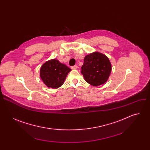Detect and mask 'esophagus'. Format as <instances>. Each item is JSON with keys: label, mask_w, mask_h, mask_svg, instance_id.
<instances>
[{"label": "esophagus", "mask_w": 150, "mask_h": 150, "mask_svg": "<svg viewBox=\"0 0 150 150\" xmlns=\"http://www.w3.org/2000/svg\"><path fill=\"white\" fill-rule=\"evenodd\" d=\"M78 68V67L76 66V65H74V66H73V67H71V69H77Z\"/></svg>", "instance_id": "obj_1"}]
</instances>
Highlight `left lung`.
Here are the masks:
<instances>
[{"label":"left lung","mask_w":150,"mask_h":150,"mask_svg":"<svg viewBox=\"0 0 150 150\" xmlns=\"http://www.w3.org/2000/svg\"><path fill=\"white\" fill-rule=\"evenodd\" d=\"M111 71L112 64L105 54L95 52L84 57L81 74L93 86H99L107 82Z\"/></svg>","instance_id":"left-lung-1"}]
</instances>
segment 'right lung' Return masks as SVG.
Returning <instances> with one entry per match:
<instances>
[{
    "label": "right lung",
    "instance_id": "right-lung-1",
    "mask_svg": "<svg viewBox=\"0 0 150 150\" xmlns=\"http://www.w3.org/2000/svg\"><path fill=\"white\" fill-rule=\"evenodd\" d=\"M71 69L57 59L46 62L41 67L40 76L45 84L53 89L60 87L64 83Z\"/></svg>",
    "mask_w": 150,
    "mask_h": 150
}]
</instances>
